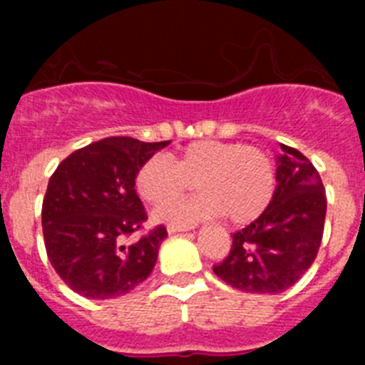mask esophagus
<instances>
[{
    "label": "esophagus",
    "mask_w": 365,
    "mask_h": 365,
    "mask_svg": "<svg viewBox=\"0 0 365 365\" xmlns=\"http://www.w3.org/2000/svg\"><path fill=\"white\" fill-rule=\"evenodd\" d=\"M190 228H192V227H185V225H182V227H180V225H168V234H177V232H186V230H190Z\"/></svg>",
    "instance_id": "esophagus-1"
}]
</instances>
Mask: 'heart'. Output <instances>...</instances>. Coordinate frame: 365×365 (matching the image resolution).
<instances>
[{
	"label": "heart",
	"instance_id": "obj_1",
	"mask_svg": "<svg viewBox=\"0 0 365 365\" xmlns=\"http://www.w3.org/2000/svg\"><path fill=\"white\" fill-rule=\"evenodd\" d=\"M193 185L201 192L155 212L159 221L192 225L225 214L234 225L259 217L276 190V170L256 146L197 140L168 159L155 155L138 168V195L153 206L166 205Z\"/></svg>",
	"mask_w": 365,
	"mask_h": 365
}]
</instances>
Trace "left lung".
<instances>
[{"label":"left lung","instance_id":"left-lung-1","mask_svg":"<svg viewBox=\"0 0 365 365\" xmlns=\"http://www.w3.org/2000/svg\"><path fill=\"white\" fill-rule=\"evenodd\" d=\"M276 190L265 212L232 235L215 276L237 291L278 294L314 263L324 235L327 197L320 173L298 150L282 144Z\"/></svg>","mask_w":365,"mask_h":365}]
</instances>
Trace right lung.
I'll list each match as a JSON object with an SVG mask.
<instances>
[{"label": "right lung", "instance_id": "add662e5", "mask_svg": "<svg viewBox=\"0 0 365 365\" xmlns=\"http://www.w3.org/2000/svg\"><path fill=\"white\" fill-rule=\"evenodd\" d=\"M168 144L102 138L73 151L51 175L41 205L45 248L58 276L83 298L124 296L153 270L166 228L124 240L148 219L135 192L138 168Z\"/></svg>", "mask_w": 365, "mask_h": 365}]
</instances>
